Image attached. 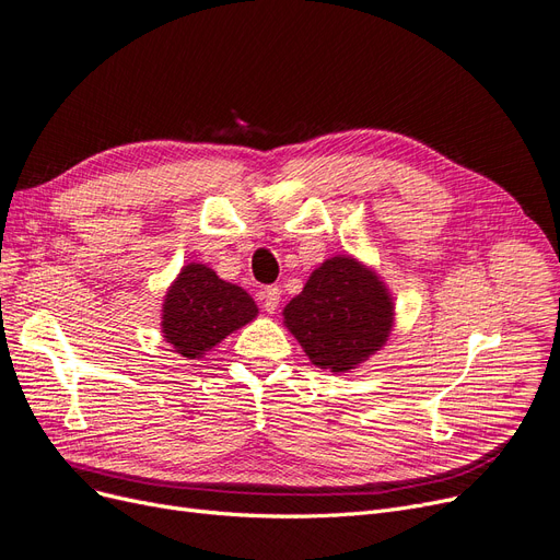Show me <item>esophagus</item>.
Masks as SVG:
<instances>
[{
    "label": "esophagus",
    "instance_id": "obj_1",
    "mask_svg": "<svg viewBox=\"0 0 560 560\" xmlns=\"http://www.w3.org/2000/svg\"><path fill=\"white\" fill-rule=\"evenodd\" d=\"M281 302V288L279 285H269L262 291V306L267 314H275Z\"/></svg>",
    "mask_w": 560,
    "mask_h": 560
}]
</instances>
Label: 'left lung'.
Wrapping results in <instances>:
<instances>
[{"mask_svg":"<svg viewBox=\"0 0 560 560\" xmlns=\"http://www.w3.org/2000/svg\"><path fill=\"white\" fill-rule=\"evenodd\" d=\"M281 314L312 364L348 374L387 343L395 298L374 267L339 254L314 269Z\"/></svg>","mask_w":560,"mask_h":560,"instance_id":"1","label":"left lung"}]
</instances>
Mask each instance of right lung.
Instances as JSON below:
<instances>
[{"label":"right lung","mask_w":560,"mask_h":560,"mask_svg":"<svg viewBox=\"0 0 560 560\" xmlns=\"http://www.w3.org/2000/svg\"><path fill=\"white\" fill-rule=\"evenodd\" d=\"M256 316L258 304L242 285L202 262H186L163 295L161 335L177 355L200 360Z\"/></svg>","instance_id":"add662e5"}]
</instances>
